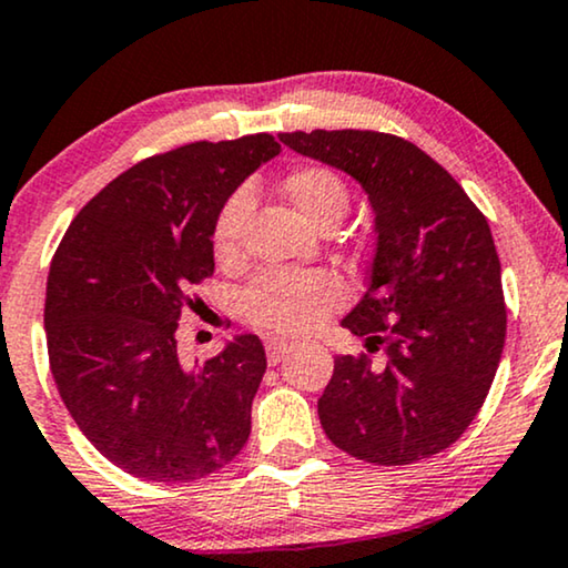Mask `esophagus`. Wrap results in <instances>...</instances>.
I'll return each instance as SVG.
<instances>
[{"instance_id": "esophagus-1", "label": "esophagus", "mask_w": 568, "mask_h": 568, "mask_svg": "<svg viewBox=\"0 0 568 568\" xmlns=\"http://www.w3.org/2000/svg\"><path fill=\"white\" fill-rule=\"evenodd\" d=\"M293 348H296V346H293V343H288V341H275V337L264 343V351H267V362H270V364H280L285 356L291 354Z\"/></svg>"}]
</instances>
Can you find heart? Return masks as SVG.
<instances>
[{"mask_svg":"<svg viewBox=\"0 0 568 568\" xmlns=\"http://www.w3.org/2000/svg\"><path fill=\"white\" fill-rule=\"evenodd\" d=\"M280 191L308 222L337 225L351 206L346 181L325 164H301L285 172ZM251 212V193L233 191L212 222V256L220 267H233L243 254V222ZM343 285L325 270H267L243 291V312L256 327L296 335L312 329L343 304Z\"/></svg>","mask_w":568,"mask_h":568,"instance_id":"obj_1","label":"heart"}]
</instances>
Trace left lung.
Returning a JSON list of instances; mask_svg holds the SVG:
<instances>
[{
  "instance_id": "obj_1",
  "label": "left lung",
  "mask_w": 568,
  "mask_h": 568,
  "mask_svg": "<svg viewBox=\"0 0 568 568\" xmlns=\"http://www.w3.org/2000/svg\"><path fill=\"white\" fill-rule=\"evenodd\" d=\"M293 152L354 175L375 210L369 291L341 322L367 354L335 358L317 400L348 456L404 466L454 445L490 390L506 301L490 225L433 156L379 131L280 133ZM384 351L375 359L372 353Z\"/></svg>"
}]
</instances>
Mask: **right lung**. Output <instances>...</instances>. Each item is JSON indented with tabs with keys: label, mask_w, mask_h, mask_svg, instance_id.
<instances>
[{
	"label": "right lung",
	"mask_w": 568,
	"mask_h": 568,
	"mask_svg": "<svg viewBox=\"0 0 568 568\" xmlns=\"http://www.w3.org/2000/svg\"><path fill=\"white\" fill-rule=\"evenodd\" d=\"M270 133L193 141L133 164L54 251L47 351L57 390L104 458L149 483H193L241 454L267 369L256 335L183 364L178 320L212 277V222L262 162Z\"/></svg>",
	"instance_id": "1"
}]
</instances>
